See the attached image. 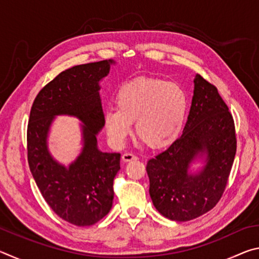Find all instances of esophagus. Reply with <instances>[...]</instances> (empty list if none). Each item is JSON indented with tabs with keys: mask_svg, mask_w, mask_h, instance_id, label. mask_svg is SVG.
<instances>
[{
	"mask_svg": "<svg viewBox=\"0 0 259 259\" xmlns=\"http://www.w3.org/2000/svg\"><path fill=\"white\" fill-rule=\"evenodd\" d=\"M136 160H138V157L134 155V154H131V153H124V154L122 155V161L125 162V163H126V162L136 161Z\"/></svg>",
	"mask_w": 259,
	"mask_h": 259,
	"instance_id": "1",
	"label": "esophagus"
}]
</instances>
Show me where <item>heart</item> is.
Segmentation results:
<instances>
[{"label":"heart","instance_id":"b5f03b06","mask_svg":"<svg viewBox=\"0 0 259 259\" xmlns=\"http://www.w3.org/2000/svg\"><path fill=\"white\" fill-rule=\"evenodd\" d=\"M115 107L103 113L108 139L114 146L124 144L131 123L138 138L151 148L170 145L181 131L187 112L185 91L177 83L161 78L139 77L122 85Z\"/></svg>","mask_w":259,"mask_h":259}]
</instances>
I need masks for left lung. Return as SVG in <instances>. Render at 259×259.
Returning <instances> with one entry per match:
<instances>
[{"mask_svg":"<svg viewBox=\"0 0 259 259\" xmlns=\"http://www.w3.org/2000/svg\"><path fill=\"white\" fill-rule=\"evenodd\" d=\"M235 152L229 107L217 88L198 74L182 136L147 161L150 195L157 211L187 222L211 210L225 190Z\"/></svg>","mask_w":259,"mask_h":259,"instance_id":"1","label":"left lung"}]
</instances>
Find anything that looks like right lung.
Wrapping results in <instances>:
<instances>
[{"mask_svg":"<svg viewBox=\"0 0 259 259\" xmlns=\"http://www.w3.org/2000/svg\"><path fill=\"white\" fill-rule=\"evenodd\" d=\"M112 59L77 65L61 72L35 98L27 128L30 172L50 208L76 226L94 225L112 208L113 181L120 170V153L98 148L104 128L99 82L106 77ZM80 120L81 152L68 166L50 153L47 139L57 116Z\"/></svg>","mask_w":259,"mask_h":259,"instance_id":"obj_1","label":"right lung"}]
</instances>
